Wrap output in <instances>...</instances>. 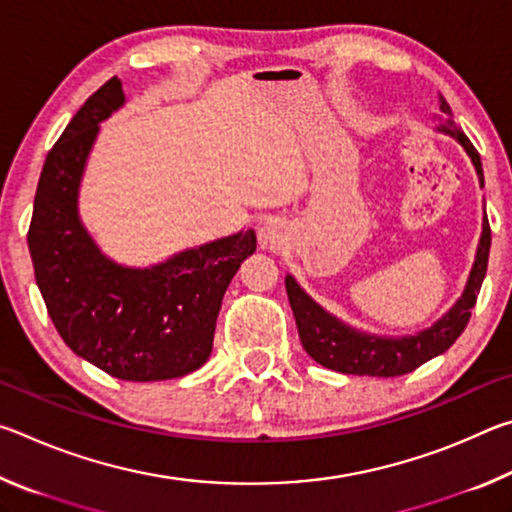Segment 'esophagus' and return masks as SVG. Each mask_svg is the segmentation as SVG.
<instances>
[{"label": "esophagus", "mask_w": 512, "mask_h": 512, "mask_svg": "<svg viewBox=\"0 0 512 512\" xmlns=\"http://www.w3.org/2000/svg\"><path fill=\"white\" fill-rule=\"evenodd\" d=\"M268 235H271V232H264V241H268V239H271V237H268Z\"/></svg>", "instance_id": "obj_1"}]
</instances>
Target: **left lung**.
Masks as SVG:
<instances>
[{
	"label": "left lung",
	"mask_w": 512,
	"mask_h": 512,
	"mask_svg": "<svg viewBox=\"0 0 512 512\" xmlns=\"http://www.w3.org/2000/svg\"><path fill=\"white\" fill-rule=\"evenodd\" d=\"M440 110L445 112V126L443 131L454 135L458 142L463 144V149L470 155L476 173H479L481 187H483V169L479 151L474 149V144L467 140L465 133L458 128L456 121L452 119V108L449 103L440 97ZM488 255H490V223L488 216L483 219V235L481 246L476 253V262L470 273V282L463 298L456 302V307L449 314L438 320L436 325L424 329V332L415 336H406V339H377V336H366L354 329L345 327L339 320L332 318L327 311L320 309L314 300H311L305 291H302L296 280L287 275V293L289 302L296 316L298 334L302 341V348L320 366L329 370H339L345 375H368V377H400L406 372H413L420 368L424 361H429L438 354H443L454 345L458 336L463 334V329L470 323L472 309L479 298L481 284L485 271H488Z\"/></svg>",
	"instance_id": "left-lung-1"
}]
</instances>
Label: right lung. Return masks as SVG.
Listing matches in <instances>:
<instances>
[{
  "label": "right lung",
  "mask_w": 512,
  "mask_h": 512,
  "mask_svg": "<svg viewBox=\"0 0 512 512\" xmlns=\"http://www.w3.org/2000/svg\"><path fill=\"white\" fill-rule=\"evenodd\" d=\"M121 103V81L112 76L49 151L27 235L33 271L69 350L117 379L183 377L210 357L223 293L257 237L239 232L144 271L108 262L81 228L76 192L99 121Z\"/></svg>",
  "instance_id": "1"
}]
</instances>
